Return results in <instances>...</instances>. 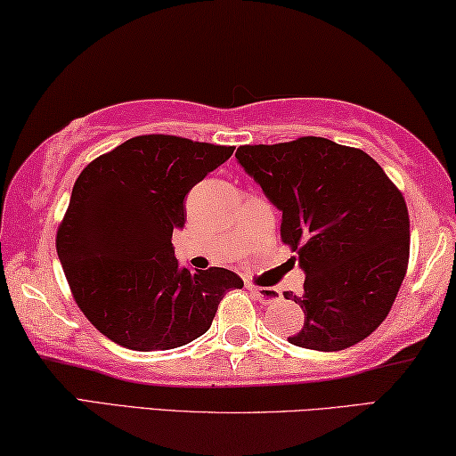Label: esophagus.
I'll list each match as a JSON object with an SVG mask.
<instances>
[{
	"label": "esophagus",
	"mask_w": 456,
	"mask_h": 456,
	"mask_svg": "<svg viewBox=\"0 0 456 456\" xmlns=\"http://www.w3.org/2000/svg\"><path fill=\"white\" fill-rule=\"evenodd\" d=\"M250 290L256 294V298L262 305H276V302L282 300V292L273 286H266V289H258V286H250Z\"/></svg>",
	"instance_id": "34e87169"
}]
</instances>
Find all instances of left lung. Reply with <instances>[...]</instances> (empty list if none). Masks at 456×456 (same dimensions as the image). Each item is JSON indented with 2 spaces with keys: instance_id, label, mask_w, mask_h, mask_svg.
<instances>
[{
  "instance_id": "1",
  "label": "left lung",
  "mask_w": 456,
  "mask_h": 456,
  "mask_svg": "<svg viewBox=\"0 0 456 456\" xmlns=\"http://www.w3.org/2000/svg\"><path fill=\"white\" fill-rule=\"evenodd\" d=\"M238 164L282 212L281 238L305 273V326L290 345L337 353L388 316L409 266L404 198L362 150L314 138L240 146Z\"/></svg>"
}]
</instances>
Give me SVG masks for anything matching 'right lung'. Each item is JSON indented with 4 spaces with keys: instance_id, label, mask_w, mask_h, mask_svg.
<instances>
[{
    "instance_id": "obj_1",
    "label": "right lung",
    "mask_w": 456,
    "mask_h": 456,
    "mask_svg": "<svg viewBox=\"0 0 456 456\" xmlns=\"http://www.w3.org/2000/svg\"><path fill=\"white\" fill-rule=\"evenodd\" d=\"M232 151L138 135L79 174L55 248L79 310L111 342L142 353L188 345L210 329L224 294L244 286L232 270L180 266L172 246L188 191Z\"/></svg>"
}]
</instances>
